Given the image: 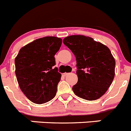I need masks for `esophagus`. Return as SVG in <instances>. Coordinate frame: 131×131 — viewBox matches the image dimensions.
Instances as JSON below:
<instances>
[{"mask_svg": "<svg viewBox=\"0 0 131 131\" xmlns=\"http://www.w3.org/2000/svg\"><path fill=\"white\" fill-rule=\"evenodd\" d=\"M68 75H69V73H63V75L64 76V77Z\"/></svg>", "mask_w": 131, "mask_h": 131, "instance_id": "1", "label": "esophagus"}]
</instances>
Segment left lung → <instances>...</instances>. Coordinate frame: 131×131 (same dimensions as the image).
Returning a JSON list of instances; mask_svg holds the SVG:
<instances>
[{"label": "left lung", "mask_w": 131, "mask_h": 131, "mask_svg": "<svg viewBox=\"0 0 131 131\" xmlns=\"http://www.w3.org/2000/svg\"><path fill=\"white\" fill-rule=\"evenodd\" d=\"M63 42L73 53L77 61L78 81L72 88L77 96L95 100L103 96L115 76V61L110 50L84 35H71Z\"/></svg>", "instance_id": "left-lung-1"}]
</instances>
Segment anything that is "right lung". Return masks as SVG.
<instances>
[{"label": "right lung", "instance_id": "obj_1", "mask_svg": "<svg viewBox=\"0 0 131 131\" xmlns=\"http://www.w3.org/2000/svg\"><path fill=\"white\" fill-rule=\"evenodd\" d=\"M62 42V39L56 37L36 39L21 48L15 58L20 89L35 104L46 103L56 96L62 75L54 68V56Z\"/></svg>", "mask_w": 131, "mask_h": 131}]
</instances>
